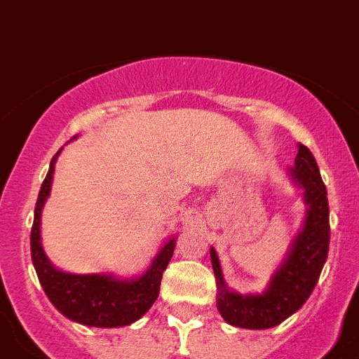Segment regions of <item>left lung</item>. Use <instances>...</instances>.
I'll return each mask as SVG.
<instances>
[{
  "label": "left lung",
  "mask_w": 359,
  "mask_h": 359,
  "mask_svg": "<svg viewBox=\"0 0 359 359\" xmlns=\"http://www.w3.org/2000/svg\"><path fill=\"white\" fill-rule=\"evenodd\" d=\"M287 175L292 184L303 189L305 221L290 243L283 263L277 266L261 294L230 290L222 276L219 255L213 246L210 248L217 281V310L226 323L233 327L263 330L296 314L314 290L327 261L330 243L327 188L309 147L297 144L294 168H288Z\"/></svg>",
  "instance_id": "8db88e82"
}]
</instances>
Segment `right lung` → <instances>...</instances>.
<instances>
[{
	"instance_id": "obj_1",
	"label": "right lung",
	"mask_w": 359,
	"mask_h": 359,
	"mask_svg": "<svg viewBox=\"0 0 359 359\" xmlns=\"http://www.w3.org/2000/svg\"><path fill=\"white\" fill-rule=\"evenodd\" d=\"M62 149L50 161L49 173L41 184L34 208L31 255L40 285L50 303L71 321L98 328H116L135 323L151 309L158 297L162 273L171 261L177 237L171 236L165 241L151 264L135 277H118L114 273H71L54 266L41 245V212L50 195L54 164Z\"/></svg>"
}]
</instances>
